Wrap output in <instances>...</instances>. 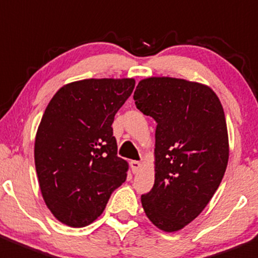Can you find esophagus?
<instances>
[{
  "label": "esophagus",
  "instance_id": "esophagus-1",
  "mask_svg": "<svg viewBox=\"0 0 258 258\" xmlns=\"http://www.w3.org/2000/svg\"><path fill=\"white\" fill-rule=\"evenodd\" d=\"M141 166H142V164L140 161H131V169H132V172H134V174H137V172L140 171V169H141Z\"/></svg>",
  "mask_w": 258,
  "mask_h": 258
}]
</instances>
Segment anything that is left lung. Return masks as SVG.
Instances as JSON below:
<instances>
[{"mask_svg": "<svg viewBox=\"0 0 258 258\" xmlns=\"http://www.w3.org/2000/svg\"><path fill=\"white\" fill-rule=\"evenodd\" d=\"M136 107L156 121L155 182L141 197L154 226L176 232L213 198L229 157L226 116L211 87L171 77L141 79Z\"/></svg>", "mask_w": 258, "mask_h": 258, "instance_id": "8db88e82", "label": "left lung"}]
</instances>
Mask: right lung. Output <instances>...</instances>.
I'll list each match as a JSON object with an SVG mask.
<instances>
[{
  "label": "right lung",
  "mask_w": 258,
  "mask_h": 258,
  "mask_svg": "<svg viewBox=\"0 0 258 258\" xmlns=\"http://www.w3.org/2000/svg\"><path fill=\"white\" fill-rule=\"evenodd\" d=\"M134 88V78L83 79L62 86L47 104L35 167L42 199L62 224H91L126 180L128 162L117 156L112 123Z\"/></svg>",
  "instance_id": "obj_1"
}]
</instances>
